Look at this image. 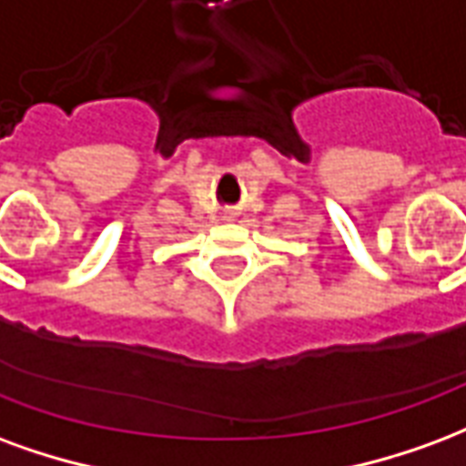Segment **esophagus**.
<instances>
[{"mask_svg":"<svg viewBox=\"0 0 466 466\" xmlns=\"http://www.w3.org/2000/svg\"><path fill=\"white\" fill-rule=\"evenodd\" d=\"M236 218V213L233 210H223V220H233Z\"/></svg>","mask_w":466,"mask_h":466,"instance_id":"1","label":"esophagus"}]
</instances>
